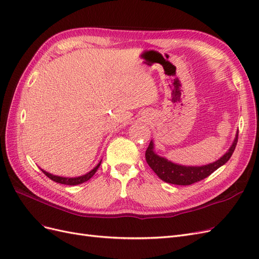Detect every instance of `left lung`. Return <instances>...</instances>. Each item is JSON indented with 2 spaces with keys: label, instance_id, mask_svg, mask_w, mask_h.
I'll list each match as a JSON object with an SVG mask.
<instances>
[{
  "label": "left lung",
  "instance_id": "1",
  "mask_svg": "<svg viewBox=\"0 0 259 259\" xmlns=\"http://www.w3.org/2000/svg\"><path fill=\"white\" fill-rule=\"evenodd\" d=\"M238 133L232 145L228 149V151L217 161L206 164V165L188 166L180 165V164L171 162L166 158H164V156L155 153L153 140H151L146 150V161L149 164V166L152 168L154 173L158 175L159 178H161L163 182L179 186L192 185L208 177L211 173H214L217 168L223 166L224 164L228 162L238 143Z\"/></svg>",
  "mask_w": 259,
  "mask_h": 259
}]
</instances>
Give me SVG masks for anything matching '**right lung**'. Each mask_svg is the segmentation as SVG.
<instances>
[{
    "label": "right lung",
    "instance_id": "1",
    "mask_svg": "<svg viewBox=\"0 0 259 259\" xmlns=\"http://www.w3.org/2000/svg\"><path fill=\"white\" fill-rule=\"evenodd\" d=\"M100 163L101 161L97 164V165L94 167L91 171H89V173H86L85 175H82V176H79V177H61V176H56V175H53L51 173H49V171H46L44 169H42L43 173L48 176L49 178H51L52 180H54V182H56L58 184H64V185H69V186H74V185H80V184H83L85 182H88L89 179H91L93 177V175L96 173L98 167L100 166Z\"/></svg>",
    "mask_w": 259,
    "mask_h": 259
}]
</instances>
